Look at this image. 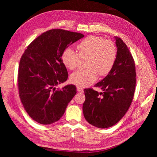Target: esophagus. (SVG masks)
<instances>
[{"label":"esophagus","instance_id":"obj_1","mask_svg":"<svg viewBox=\"0 0 157 157\" xmlns=\"http://www.w3.org/2000/svg\"><path fill=\"white\" fill-rule=\"evenodd\" d=\"M77 91H78V92H81V93H82V92H83V88H82V87H80V86H77Z\"/></svg>","mask_w":157,"mask_h":157}]
</instances>
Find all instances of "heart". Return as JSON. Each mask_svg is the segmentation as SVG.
Instances as JSON below:
<instances>
[{
    "instance_id": "1",
    "label": "heart",
    "mask_w": 157,
    "mask_h": 157,
    "mask_svg": "<svg viewBox=\"0 0 157 157\" xmlns=\"http://www.w3.org/2000/svg\"><path fill=\"white\" fill-rule=\"evenodd\" d=\"M78 51L71 48L64 50L62 61L66 67L74 70L79 65L81 59H86V69H80L71 76V81L81 86L93 83L98 77L105 76L113 69L117 56V49L114 42L101 36L91 35L85 38L77 44Z\"/></svg>"
}]
</instances>
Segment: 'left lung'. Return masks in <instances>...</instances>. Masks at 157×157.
I'll return each instance as SVG.
<instances>
[{
    "label": "left lung",
    "mask_w": 157,
    "mask_h": 157,
    "mask_svg": "<svg viewBox=\"0 0 157 157\" xmlns=\"http://www.w3.org/2000/svg\"><path fill=\"white\" fill-rule=\"evenodd\" d=\"M117 56L113 69L95 87L84 90L86 99L83 103L85 119L99 128L113 126L124 116L134 98L136 73L134 58L126 44L115 36Z\"/></svg>",
    "instance_id": "obj_1"
}]
</instances>
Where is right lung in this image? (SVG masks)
Listing matches in <instances>:
<instances>
[{
	"mask_svg": "<svg viewBox=\"0 0 157 157\" xmlns=\"http://www.w3.org/2000/svg\"><path fill=\"white\" fill-rule=\"evenodd\" d=\"M83 36L80 33L51 29L33 40L23 54L18 69L19 94L26 112L38 123L59 121L77 94L75 85L56 86L68 78L63 52Z\"/></svg>",
	"mask_w": 157,
	"mask_h": 157,
	"instance_id": "1",
	"label": "right lung"
}]
</instances>
